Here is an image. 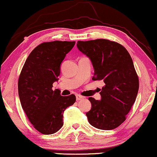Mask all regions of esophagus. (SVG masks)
Instances as JSON below:
<instances>
[{
    "label": "esophagus",
    "mask_w": 157,
    "mask_h": 157,
    "mask_svg": "<svg viewBox=\"0 0 157 157\" xmlns=\"http://www.w3.org/2000/svg\"><path fill=\"white\" fill-rule=\"evenodd\" d=\"M76 98H77V101H80V100H82V99L84 98V97L80 96V95H77Z\"/></svg>",
    "instance_id": "1"
}]
</instances>
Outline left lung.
<instances>
[{
    "instance_id": "obj_1",
    "label": "left lung",
    "mask_w": 157,
    "mask_h": 157,
    "mask_svg": "<svg viewBox=\"0 0 157 157\" xmlns=\"http://www.w3.org/2000/svg\"><path fill=\"white\" fill-rule=\"evenodd\" d=\"M77 46L92 61V80L105 83L100 92L101 100L88 98L92 105L86 113L88 122L100 130L117 128L126 120L139 88L131 56L123 45L106 39L79 40Z\"/></svg>"
}]
</instances>
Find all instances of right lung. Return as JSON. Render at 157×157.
<instances>
[{
    "mask_svg": "<svg viewBox=\"0 0 157 157\" xmlns=\"http://www.w3.org/2000/svg\"><path fill=\"white\" fill-rule=\"evenodd\" d=\"M75 41L44 42L27 57L18 81V91L23 110L37 131L55 133L63 126V114L76 101L74 94L62 96L52 89L58 80L60 66Z\"/></svg>",
    "mask_w": 157,
    "mask_h": 157,
    "instance_id": "1",
    "label": "right lung"
}]
</instances>
